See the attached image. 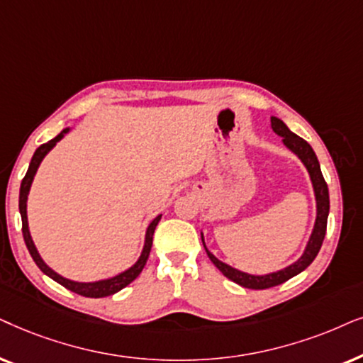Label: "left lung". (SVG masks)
Returning <instances> with one entry per match:
<instances>
[{
    "instance_id": "left-lung-1",
    "label": "left lung",
    "mask_w": 363,
    "mask_h": 363,
    "mask_svg": "<svg viewBox=\"0 0 363 363\" xmlns=\"http://www.w3.org/2000/svg\"><path fill=\"white\" fill-rule=\"evenodd\" d=\"M270 128L272 131L277 134V136L282 138L284 146H286L289 151L296 154V156L301 159L303 166H306L308 177H311L312 187H313V196H315V207H317V214H315V222H313V229L311 238L307 240L306 249L301 257H298L296 262H292L287 267L275 270V272H269L264 275H254V274H247L242 272V270L234 269L232 265L222 262L216 257L214 254L211 252L209 249L206 247L204 242V234L201 232V239L202 244H204V249L209 259L212 260V264L216 265L217 269L220 270L222 274L225 275L227 279H230L232 282L239 284L245 289H269V287H275L279 284H284L286 280L292 279L294 275L301 274L302 270H306L308 265L313 262V259L317 257L318 250L322 247L323 238H325V230H327V217H328V209H330V201H328V187L325 184V179L322 176L320 171V164H318V159L313 152V149L311 147V144L307 141H303L302 138H298L297 134H294L291 129L287 128L286 123L282 119L275 118L272 116L270 118Z\"/></svg>"
}]
</instances>
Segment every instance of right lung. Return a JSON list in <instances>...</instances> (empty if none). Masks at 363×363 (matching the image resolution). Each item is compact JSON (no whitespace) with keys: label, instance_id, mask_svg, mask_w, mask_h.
<instances>
[{"label":"right lung","instance_id":"right-lung-1","mask_svg":"<svg viewBox=\"0 0 363 363\" xmlns=\"http://www.w3.org/2000/svg\"><path fill=\"white\" fill-rule=\"evenodd\" d=\"M69 131H71V128L62 129V131L57 134L55 139H51V141L43 144V146L38 147L36 152L33 154L30 167H28L26 176H24V179H23L21 187H19V214H21V220H23V238H24V242H26L28 250H30L33 260H35L38 267L41 269V272L46 274L48 277L56 280L57 284H61V286L66 287L67 291L79 294V296L93 297V298L108 297V296H113V294H116V292H119L121 289H124L125 286H129V284H131L133 280L136 279L139 274H141V270L144 269V265H146L147 259H149V252H151L154 229H156V225L159 224V220H161L162 216L159 214L157 217H154V219L151 220V224L147 225L146 235H144V245H143V250H141V255H139V259L131 265V267L123 270V272H119L118 275H113V277H108V279L94 280V282H77V280H71V279L62 277L61 274H57L56 270H52L50 265H48L45 260H43L40 252H38L35 242H33L30 225H28L26 207H28V196H30L33 179H35V176H36L38 167H40L43 159L46 157V154L50 152L51 149L55 147L56 144L60 143L61 139L65 138Z\"/></svg>","mask_w":363,"mask_h":363}]
</instances>
